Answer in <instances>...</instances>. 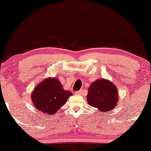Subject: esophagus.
<instances>
[{"label":"esophagus","mask_w":151,"mask_h":151,"mask_svg":"<svg viewBox=\"0 0 151 151\" xmlns=\"http://www.w3.org/2000/svg\"><path fill=\"white\" fill-rule=\"evenodd\" d=\"M83 92H84L83 89H81V90H80L79 91L76 92V94H77V95H80V96H82V95L83 94Z\"/></svg>","instance_id":"obj_1"}]
</instances>
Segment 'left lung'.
<instances>
[{
	"label": "left lung",
	"instance_id": "1",
	"mask_svg": "<svg viewBox=\"0 0 151 151\" xmlns=\"http://www.w3.org/2000/svg\"><path fill=\"white\" fill-rule=\"evenodd\" d=\"M86 99L90 106L107 113L114 110L118 104V91L110 80L100 78L91 84Z\"/></svg>",
	"mask_w": 151,
	"mask_h": 151
}]
</instances>
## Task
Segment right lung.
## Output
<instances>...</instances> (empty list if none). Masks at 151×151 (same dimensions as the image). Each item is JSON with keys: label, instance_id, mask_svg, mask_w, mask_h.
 <instances>
[{"label": "right lung", "instance_id": "obj_1", "mask_svg": "<svg viewBox=\"0 0 151 151\" xmlns=\"http://www.w3.org/2000/svg\"><path fill=\"white\" fill-rule=\"evenodd\" d=\"M72 95L71 92L64 89L58 78L49 77L36 86L31 98L39 113L53 115L64 106Z\"/></svg>", "mask_w": 151, "mask_h": 151}]
</instances>
